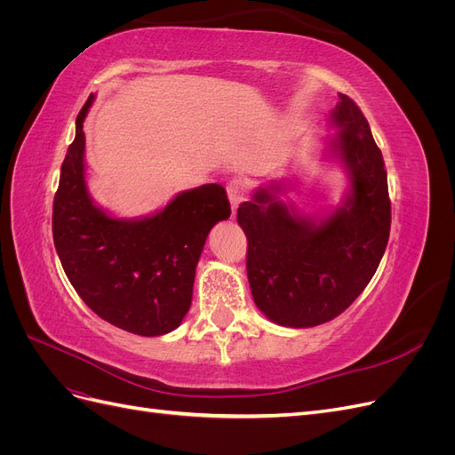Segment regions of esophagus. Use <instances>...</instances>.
<instances>
[{
	"label": "esophagus",
	"instance_id": "34e87169",
	"mask_svg": "<svg viewBox=\"0 0 455 455\" xmlns=\"http://www.w3.org/2000/svg\"><path fill=\"white\" fill-rule=\"evenodd\" d=\"M228 197L233 209H237V206L249 197V188H246V182L241 180V178H233V180L228 184Z\"/></svg>",
	"mask_w": 455,
	"mask_h": 455
}]
</instances>
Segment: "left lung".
Returning a JSON list of instances; mask_svg holds the SVG:
<instances>
[{
    "instance_id": "obj_1",
    "label": "left lung",
    "mask_w": 455,
    "mask_h": 455,
    "mask_svg": "<svg viewBox=\"0 0 455 455\" xmlns=\"http://www.w3.org/2000/svg\"><path fill=\"white\" fill-rule=\"evenodd\" d=\"M338 129L328 154L349 174V194L326 216L298 214L279 199L283 182L259 188L239 206L254 304L281 326L336 319L359 298L379 266L391 229L387 171L361 108L349 96L330 114Z\"/></svg>"
}]
</instances>
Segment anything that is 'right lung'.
Wrapping results in <instances>:
<instances>
[{"label":"right lung","instance_id":"obj_1","mask_svg":"<svg viewBox=\"0 0 455 455\" xmlns=\"http://www.w3.org/2000/svg\"><path fill=\"white\" fill-rule=\"evenodd\" d=\"M76 119L52 203L54 249L81 299L121 330L163 336L191 306L196 267L211 229L231 214L226 189L204 184L178 194L163 211L121 220L96 204L85 182L84 121Z\"/></svg>","mask_w":455,"mask_h":455}]
</instances>
